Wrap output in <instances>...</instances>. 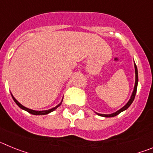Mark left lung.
I'll list each match as a JSON object with an SVG mask.
<instances>
[{
  "mask_svg": "<svg viewBox=\"0 0 153 153\" xmlns=\"http://www.w3.org/2000/svg\"><path fill=\"white\" fill-rule=\"evenodd\" d=\"M134 67H135V74H136V80H135V86H134V89H133V91L132 93V95H131L130 99L129 100V101L127 102V103L126 104L125 106L123 107H122L120 109L117 110V112H115L113 113H110V114H101V113H96L98 116H100V117H113L117 116L118 114H120V113H122L123 112L124 110L127 109L130 106V105L132 104V102H133L134 100L135 97H136V90H137V86H138V70L137 67H136V63H134Z\"/></svg>",
  "mask_w": 153,
  "mask_h": 153,
  "instance_id": "left-lung-1",
  "label": "left lung"
}]
</instances>
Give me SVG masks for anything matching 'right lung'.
<instances>
[{
  "mask_svg": "<svg viewBox=\"0 0 153 153\" xmlns=\"http://www.w3.org/2000/svg\"><path fill=\"white\" fill-rule=\"evenodd\" d=\"M10 94H11V97H12V98H13V101H14V102H16V104H17V105L19 106V107L21 108V109H24V110H25V111L28 112V113H30V114H33V115H47V114H48V113H51V112H53V111H54L55 109H57V107H59V106H60V105H61L62 101H63V100H62L61 102H60V103L58 104L57 106H55V107L52 108V109H47V110H42V111H39V110H33V109H29V108L25 107V106H23L22 104L20 103V102H19L18 101H17V100H16V99L14 98V97H13V96L12 95L11 93H10Z\"/></svg>",
  "mask_w": 153,
  "mask_h": 153,
  "instance_id": "add662e5",
  "label": "right lung"
}]
</instances>
